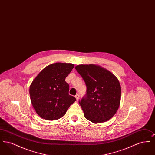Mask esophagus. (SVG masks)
I'll return each instance as SVG.
<instances>
[{
	"label": "esophagus",
	"mask_w": 155,
	"mask_h": 155,
	"mask_svg": "<svg viewBox=\"0 0 155 155\" xmlns=\"http://www.w3.org/2000/svg\"><path fill=\"white\" fill-rule=\"evenodd\" d=\"M75 98H76V99L78 101V99H79V97H80V95H78V94H77L75 96Z\"/></svg>",
	"instance_id": "1"
}]
</instances>
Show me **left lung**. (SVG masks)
<instances>
[{
  "mask_svg": "<svg viewBox=\"0 0 155 155\" xmlns=\"http://www.w3.org/2000/svg\"><path fill=\"white\" fill-rule=\"evenodd\" d=\"M75 68L87 86V95L79 101L85 117L94 123L108 121L120 104L121 89L117 78L95 64H80Z\"/></svg>",
  "mask_w": 155,
  "mask_h": 155,
  "instance_id": "1",
  "label": "left lung"
}]
</instances>
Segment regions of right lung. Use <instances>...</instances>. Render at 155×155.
I'll return each instance as SVG.
<instances>
[{
	"label": "right lung",
	"instance_id": "add662e5",
	"mask_svg": "<svg viewBox=\"0 0 155 155\" xmlns=\"http://www.w3.org/2000/svg\"><path fill=\"white\" fill-rule=\"evenodd\" d=\"M74 65L56 63L45 67L31 84V102L37 114L45 120H56L66 113L76 101L69 95V85L65 81Z\"/></svg>",
	"mask_w": 155,
	"mask_h": 155
}]
</instances>
